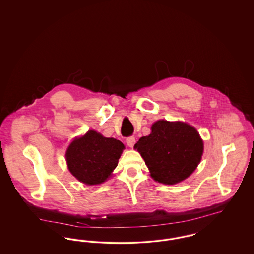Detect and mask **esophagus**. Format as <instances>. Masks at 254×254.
I'll return each mask as SVG.
<instances>
[{
    "label": "esophagus",
    "mask_w": 254,
    "mask_h": 254,
    "mask_svg": "<svg viewBox=\"0 0 254 254\" xmlns=\"http://www.w3.org/2000/svg\"><path fill=\"white\" fill-rule=\"evenodd\" d=\"M126 142H127V145H128V146H130V147H132L134 144H135V137H134V136L127 137V140H126Z\"/></svg>",
    "instance_id": "34e87169"
}]
</instances>
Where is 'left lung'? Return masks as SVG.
<instances>
[{
  "instance_id": "left-lung-1",
  "label": "left lung",
  "mask_w": 254,
  "mask_h": 254,
  "mask_svg": "<svg viewBox=\"0 0 254 254\" xmlns=\"http://www.w3.org/2000/svg\"><path fill=\"white\" fill-rule=\"evenodd\" d=\"M151 177L165 185H174L188 178L199 165L204 145L193 127L182 122L161 120L151 127V133L135 144Z\"/></svg>"
}]
</instances>
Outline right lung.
I'll use <instances>...</instances> for the list:
<instances>
[{"mask_svg":"<svg viewBox=\"0 0 254 254\" xmlns=\"http://www.w3.org/2000/svg\"><path fill=\"white\" fill-rule=\"evenodd\" d=\"M124 148L125 145L119 140L89 130L68 146L65 154L67 167L79 181L98 185L111 175Z\"/></svg>","mask_w":254,"mask_h":254,"instance_id":"obj_1","label":"right lung"}]
</instances>
